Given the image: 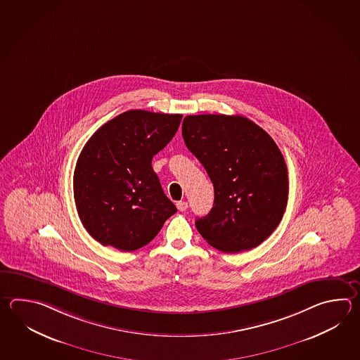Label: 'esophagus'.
I'll return each instance as SVG.
<instances>
[{
    "label": "esophagus",
    "mask_w": 360,
    "mask_h": 360,
    "mask_svg": "<svg viewBox=\"0 0 360 360\" xmlns=\"http://www.w3.org/2000/svg\"><path fill=\"white\" fill-rule=\"evenodd\" d=\"M187 207H188V204H187L186 201H178V202H176V209H178L179 212L187 210Z\"/></svg>",
    "instance_id": "obj_1"
}]
</instances>
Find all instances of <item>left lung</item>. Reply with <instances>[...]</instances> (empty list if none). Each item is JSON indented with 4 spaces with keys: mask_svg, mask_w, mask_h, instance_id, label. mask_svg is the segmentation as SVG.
Listing matches in <instances>:
<instances>
[{
    "mask_svg": "<svg viewBox=\"0 0 360 360\" xmlns=\"http://www.w3.org/2000/svg\"><path fill=\"white\" fill-rule=\"evenodd\" d=\"M182 136L214 186L210 213L195 223L200 235L228 254L259 246L278 226L288 198L276 142L248 117L223 114L184 117Z\"/></svg>",
    "mask_w": 360,
    "mask_h": 360,
    "instance_id": "8db88e82",
    "label": "left lung"
}]
</instances>
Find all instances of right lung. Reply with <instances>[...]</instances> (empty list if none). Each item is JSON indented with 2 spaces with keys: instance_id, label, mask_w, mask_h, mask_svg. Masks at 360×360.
<instances>
[{
  "instance_id": "obj_1",
  "label": "right lung",
  "mask_w": 360,
  "mask_h": 360,
  "mask_svg": "<svg viewBox=\"0 0 360 360\" xmlns=\"http://www.w3.org/2000/svg\"><path fill=\"white\" fill-rule=\"evenodd\" d=\"M181 120V114L125 111L87 141L74 170V200L96 241L134 251L154 240L176 213L151 160L174 137Z\"/></svg>"
}]
</instances>
